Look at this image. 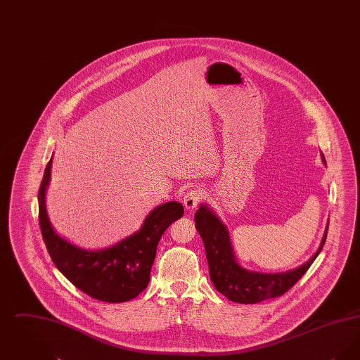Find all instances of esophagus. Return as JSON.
I'll return each instance as SVG.
<instances>
[{
    "instance_id": "esophagus-1",
    "label": "esophagus",
    "mask_w": 360,
    "mask_h": 360,
    "mask_svg": "<svg viewBox=\"0 0 360 360\" xmlns=\"http://www.w3.org/2000/svg\"><path fill=\"white\" fill-rule=\"evenodd\" d=\"M201 198H202V190L200 188H193L185 193L182 202H184L186 209L191 210V209H194L195 206L198 205Z\"/></svg>"
}]
</instances>
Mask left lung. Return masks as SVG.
Here are the masks:
<instances>
[{"label": "left lung", "mask_w": 360, "mask_h": 360, "mask_svg": "<svg viewBox=\"0 0 360 360\" xmlns=\"http://www.w3.org/2000/svg\"><path fill=\"white\" fill-rule=\"evenodd\" d=\"M323 162L326 163L324 156ZM194 221L205 245L209 273L214 288L228 300L239 304H257L276 298L291 289L321 252L328 232L326 228L319 250L307 263L286 273L264 274L240 266L233 255L226 226L205 204L200 206L194 214Z\"/></svg>", "instance_id": "1"}]
</instances>
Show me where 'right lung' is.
I'll return each mask as SVG.
<instances>
[{"instance_id":"right-lung-1","label":"right lung","mask_w":360,"mask_h":360,"mask_svg":"<svg viewBox=\"0 0 360 360\" xmlns=\"http://www.w3.org/2000/svg\"><path fill=\"white\" fill-rule=\"evenodd\" d=\"M51 163L46 166L39 188V224L47 251L56 269L91 298L119 304L137 297L150 282L158 243L165 231L184 216L179 202L156 206L141 228L117 244L90 251L71 244L52 228L46 209V190L51 178Z\"/></svg>"}]
</instances>
